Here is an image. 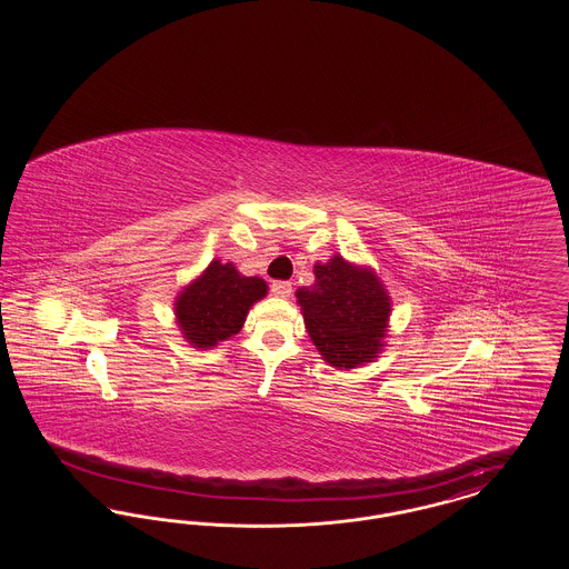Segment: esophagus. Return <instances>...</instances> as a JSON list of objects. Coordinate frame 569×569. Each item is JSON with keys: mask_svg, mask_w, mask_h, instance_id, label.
Segmentation results:
<instances>
[{"mask_svg": "<svg viewBox=\"0 0 569 569\" xmlns=\"http://www.w3.org/2000/svg\"><path fill=\"white\" fill-rule=\"evenodd\" d=\"M271 292L277 298L292 297V283L290 281H272Z\"/></svg>", "mask_w": 569, "mask_h": 569, "instance_id": "esophagus-1", "label": "esophagus"}]
</instances>
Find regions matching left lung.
<instances>
[{
  "label": "left lung",
  "instance_id": "1",
  "mask_svg": "<svg viewBox=\"0 0 569 569\" xmlns=\"http://www.w3.org/2000/svg\"><path fill=\"white\" fill-rule=\"evenodd\" d=\"M316 283L298 288L305 326L318 352L337 369L371 362L386 337L390 297L371 269L341 256L313 267Z\"/></svg>",
  "mask_w": 569,
  "mask_h": 569
}]
</instances>
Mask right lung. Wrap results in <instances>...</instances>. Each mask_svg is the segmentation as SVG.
Segmentation results:
<instances>
[{"mask_svg":"<svg viewBox=\"0 0 569 569\" xmlns=\"http://www.w3.org/2000/svg\"><path fill=\"white\" fill-rule=\"evenodd\" d=\"M267 290L264 279L243 277L234 264L213 260L177 297V325L193 348H213L243 328L249 307L267 297Z\"/></svg>","mask_w":569,"mask_h":569,"instance_id":"obj_1","label":"right lung"}]
</instances>
